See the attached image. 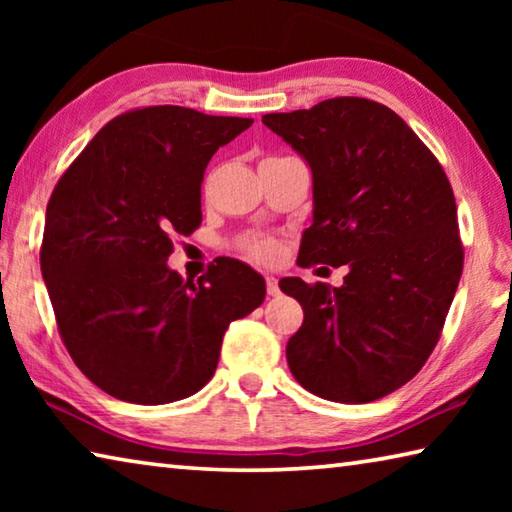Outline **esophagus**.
Returning <instances> with one entry per match:
<instances>
[{
  "instance_id": "1",
  "label": "esophagus",
  "mask_w": 512,
  "mask_h": 512,
  "mask_svg": "<svg viewBox=\"0 0 512 512\" xmlns=\"http://www.w3.org/2000/svg\"><path fill=\"white\" fill-rule=\"evenodd\" d=\"M266 293L268 296H280V284L275 277H266Z\"/></svg>"
}]
</instances>
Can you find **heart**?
<instances>
[{
	"mask_svg": "<svg viewBox=\"0 0 512 512\" xmlns=\"http://www.w3.org/2000/svg\"><path fill=\"white\" fill-rule=\"evenodd\" d=\"M239 250L257 264H273L282 255L280 241L273 237H246L239 241Z\"/></svg>",
	"mask_w": 512,
	"mask_h": 512,
	"instance_id": "obj_1",
	"label": "heart"
}]
</instances>
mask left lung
Listing matches in <instances>:
<instances>
[{"label": "left lung", "instance_id": "8db88e82", "mask_svg": "<svg viewBox=\"0 0 512 512\" xmlns=\"http://www.w3.org/2000/svg\"><path fill=\"white\" fill-rule=\"evenodd\" d=\"M262 121L314 173L300 266H350L339 289L280 282L305 311L287 343L291 375L323 400H379L429 359L461 280L447 173L400 115L370 99H325Z\"/></svg>", "mask_w": 512, "mask_h": 512}]
</instances>
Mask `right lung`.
<instances>
[{
    "label": "right lung",
    "mask_w": 512,
    "mask_h": 512,
    "mask_svg": "<svg viewBox=\"0 0 512 512\" xmlns=\"http://www.w3.org/2000/svg\"><path fill=\"white\" fill-rule=\"evenodd\" d=\"M250 124L183 106L126 110L51 192L40 271L58 334L117 400L167 404L201 391L225 329L264 302V277L237 259L196 282L167 266L173 239L201 225L207 162Z\"/></svg>",
    "instance_id": "add662e5"
}]
</instances>
